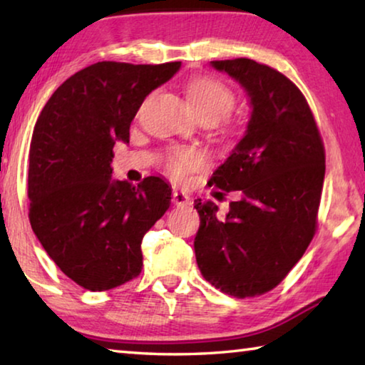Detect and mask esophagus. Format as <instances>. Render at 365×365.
Returning a JSON list of instances; mask_svg holds the SVG:
<instances>
[{
    "label": "esophagus",
    "mask_w": 365,
    "mask_h": 365,
    "mask_svg": "<svg viewBox=\"0 0 365 365\" xmlns=\"http://www.w3.org/2000/svg\"><path fill=\"white\" fill-rule=\"evenodd\" d=\"M172 202H174L175 206H188L191 205V200L187 193H183V191H174V195H172Z\"/></svg>",
    "instance_id": "1"
}]
</instances>
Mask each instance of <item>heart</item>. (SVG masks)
<instances>
[{"label": "heart", "mask_w": 365, "mask_h": 365, "mask_svg": "<svg viewBox=\"0 0 365 365\" xmlns=\"http://www.w3.org/2000/svg\"><path fill=\"white\" fill-rule=\"evenodd\" d=\"M188 100L201 117H214L219 120L232 110L235 93L230 86L217 78L200 77L190 82ZM205 154L195 148H172L164 156V168L178 180L205 168Z\"/></svg>", "instance_id": "1"}]
</instances>
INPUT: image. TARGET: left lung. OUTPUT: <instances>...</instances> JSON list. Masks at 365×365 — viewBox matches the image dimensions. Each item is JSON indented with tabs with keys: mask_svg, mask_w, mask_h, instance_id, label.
Returning a JSON list of instances; mask_svg holds the SVG:
<instances>
[{
	"mask_svg": "<svg viewBox=\"0 0 365 365\" xmlns=\"http://www.w3.org/2000/svg\"><path fill=\"white\" fill-rule=\"evenodd\" d=\"M211 64L243 86L252 113L245 137L207 182L238 191L240 201L224 220L214 202L195 201L196 262L222 293L252 298L279 285L316 235L324 141L304 95L282 72L246 58Z\"/></svg>",
	"mask_w": 365,
	"mask_h": 365,
	"instance_id": "left-lung-1",
	"label": "left lung"
}]
</instances>
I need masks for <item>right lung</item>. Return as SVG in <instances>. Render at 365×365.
<instances>
[{"label":"right lung","instance_id":"add662e5","mask_svg":"<svg viewBox=\"0 0 365 365\" xmlns=\"http://www.w3.org/2000/svg\"><path fill=\"white\" fill-rule=\"evenodd\" d=\"M180 63L103 61L69 77L35 123L27 195L32 230L54 264L85 289L106 292L140 275L141 240L170 206L160 177L113 180L115 141L128 143L141 103Z\"/></svg>","mask_w":365,"mask_h":365}]
</instances>
